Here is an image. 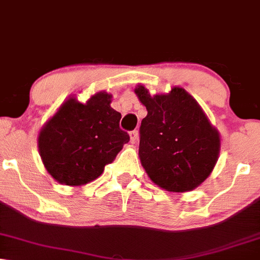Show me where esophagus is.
<instances>
[{"label":"esophagus","mask_w":260,"mask_h":260,"mask_svg":"<svg viewBox=\"0 0 260 260\" xmlns=\"http://www.w3.org/2000/svg\"><path fill=\"white\" fill-rule=\"evenodd\" d=\"M129 137H131V143H137L138 140V131H132V132L129 133Z\"/></svg>","instance_id":"obj_1"}]
</instances>
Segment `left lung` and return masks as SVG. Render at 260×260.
<instances>
[{"mask_svg": "<svg viewBox=\"0 0 260 260\" xmlns=\"http://www.w3.org/2000/svg\"><path fill=\"white\" fill-rule=\"evenodd\" d=\"M136 93L147 110L139 129V157L147 175L170 192L198 187L217 162V131L181 87L152 97L138 86Z\"/></svg>", "mask_w": 260, "mask_h": 260, "instance_id": "obj_1", "label": "left lung"}]
</instances>
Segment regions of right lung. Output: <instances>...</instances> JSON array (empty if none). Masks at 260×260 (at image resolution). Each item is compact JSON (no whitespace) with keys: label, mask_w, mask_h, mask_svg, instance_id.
Returning a JSON list of instances; mask_svg holds the SVG:
<instances>
[{"label":"right lung","mask_w":260,"mask_h":260,"mask_svg":"<svg viewBox=\"0 0 260 260\" xmlns=\"http://www.w3.org/2000/svg\"><path fill=\"white\" fill-rule=\"evenodd\" d=\"M110 98L104 92L85 104L71 98L42 129L39 153L48 173L60 183L80 186L97 179L129 141Z\"/></svg>","instance_id":"obj_1"}]
</instances>
